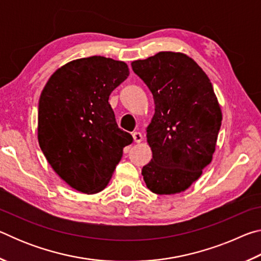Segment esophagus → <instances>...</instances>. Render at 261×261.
<instances>
[{"instance_id":"esophagus-1","label":"esophagus","mask_w":261,"mask_h":261,"mask_svg":"<svg viewBox=\"0 0 261 261\" xmlns=\"http://www.w3.org/2000/svg\"><path fill=\"white\" fill-rule=\"evenodd\" d=\"M132 137H134L135 143H140V141L143 140V135H141L140 132H138V131L134 132V134H132Z\"/></svg>"}]
</instances>
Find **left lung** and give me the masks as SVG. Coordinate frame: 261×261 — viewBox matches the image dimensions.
<instances>
[{"instance_id": "left-lung-1", "label": "left lung", "mask_w": 261, "mask_h": 261, "mask_svg": "<svg viewBox=\"0 0 261 261\" xmlns=\"http://www.w3.org/2000/svg\"><path fill=\"white\" fill-rule=\"evenodd\" d=\"M131 67L155 105L146 129L153 158L141 175L156 194L185 191L211 163L222 122L212 83L183 53L160 51Z\"/></svg>"}]
</instances>
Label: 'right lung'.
Returning <instances> with one entry per match:
<instances>
[{
	"mask_svg": "<svg viewBox=\"0 0 261 261\" xmlns=\"http://www.w3.org/2000/svg\"><path fill=\"white\" fill-rule=\"evenodd\" d=\"M127 76L124 62L85 57L57 69L41 92L39 145L55 173L77 191H102L134 140L118 127L108 102Z\"/></svg>",
	"mask_w": 261,
	"mask_h": 261,
	"instance_id": "1",
	"label": "right lung"
}]
</instances>
